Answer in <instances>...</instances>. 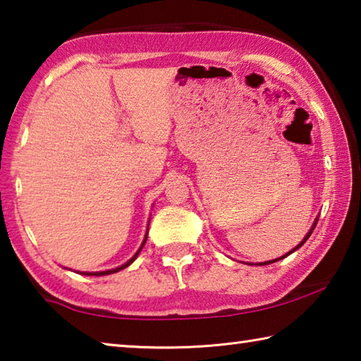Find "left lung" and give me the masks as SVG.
I'll list each match as a JSON object with an SVG mask.
<instances>
[{
  "mask_svg": "<svg viewBox=\"0 0 361 361\" xmlns=\"http://www.w3.org/2000/svg\"><path fill=\"white\" fill-rule=\"evenodd\" d=\"M317 221H319V216H317V218H316V221H314V222H312V227H311V231H310V232H307V233L305 235V238H303V240H301V241H300V243H298L297 246H295V247L292 249V251H290V252H287V254H284V255H281V257H278V259H274V260H268V262H259V264H255V265H270V264H274V262H278V260H281V259H284V257H287V255H289V254H292V252H295V251H297V249H300L301 246H303V245L306 243V240L311 237V233H312V231H314V227H316V224H317ZM251 265H252V264H251Z\"/></svg>",
  "mask_w": 361,
  "mask_h": 361,
  "instance_id": "obj_1",
  "label": "left lung"
}]
</instances>
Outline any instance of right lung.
<instances>
[{
	"instance_id": "1",
	"label": "right lung",
	"mask_w": 361,
	"mask_h": 361,
	"mask_svg": "<svg viewBox=\"0 0 361 361\" xmlns=\"http://www.w3.org/2000/svg\"><path fill=\"white\" fill-rule=\"evenodd\" d=\"M148 226H149V221H148ZM147 237H148V227H147V233H145V238H143V241H142V245H140V247L137 249V252L133 255V257H130L126 264H123V265H120V267H116V268H112V270H106V271H77V273H80V274H85V276H106V274H112V273H116V271H120V270H123V268H126V267H129L130 264H133V262L139 257V254H140V251H142V247L145 246V241H147Z\"/></svg>"
}]
</instances>
